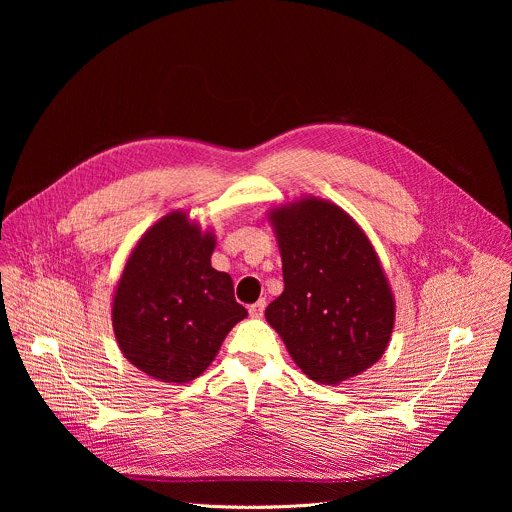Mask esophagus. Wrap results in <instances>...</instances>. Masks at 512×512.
Returning <instances> with one entry per match:
<instances>
[{"label": "esophagus", "mask_w": 512, "mask_h": 512, "mask_svg": "<svg viewBox=\"0 0 512 512\" xmlns=\"http://www.w3.org/2000/svg\"><path fill=\"white\" fill-rule=\"evenodd\" d=\"M263 312H265V300H259V302H255L253 306H249L251 318H261Z\"/></svg>", "instance_id": "obj_1"}]
</instances>
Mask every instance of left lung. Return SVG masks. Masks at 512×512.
<instances>
[{
	"instance_id": "left-lung-1",
	"label": "left lung",
	"mask_w": 512,
	"mask_h": 512,
	"mask_svg": "<svg viewBox=\"0 0 512 512\" xmlns=\"http://www.w3.org/2000/svg\"><path fill=\"white\" fill-rule=\"evenodd\" d=\"M283 294L265 320L312 381L340 385L371 369L395 328V296L362 227L338 204L300 196L267 210Z\"/></svg>"
}]
</instances>
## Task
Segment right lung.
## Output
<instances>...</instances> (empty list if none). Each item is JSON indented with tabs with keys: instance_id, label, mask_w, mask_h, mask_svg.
Masks as SVG:
<instances>
[{
	"instance_id": "right-lung-1",
	"label": "right lung",
	"mask_w": 512,
	"mask_h": 512,
	"mask_svg": "<svg viewBox=\"0 0 512 512\" xmlns=\"http://www.w3.org/2000/svg\"><path fill=\"white\" fill-rule=\"evenodd\" d=\"M214 231L190 210H172L131 249L111 300L119 350L162 383L200 377L235 324L247 318L233 279L210 265Z\"/></svg>"
}]
</instances>
